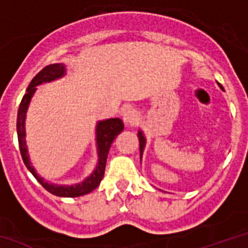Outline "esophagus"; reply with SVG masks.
<instances>
[{
	"mask_svg": "<svg viewBox=\"0 0 248 248\" xmlns=\"http://www.w3.org/2000/svg\"><path fill=\"white\" fill-rule=\"evenodd\" d=\"M123 120L125 124H129V125H134L137 122H138V114L134 109L129 108V109L124 110L123 112Z\"/></svg>",
	"mask_w": 248,
	"mask_h": 248,
	"instance_id": "34e87169",
	"label": "esophagus"
}]
</instances>
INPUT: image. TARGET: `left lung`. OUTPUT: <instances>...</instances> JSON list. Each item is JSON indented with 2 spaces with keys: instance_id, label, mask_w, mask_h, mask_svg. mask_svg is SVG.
I'll return each mask as SVG.
<instances>
[{
  "instance_id": "left-lung-1",
  "label": "left lung",
  "mask_w": 248,
  "mask_h": 248,
  "mask_svg": "<svg viewBox=\"0 0 248 248\" xmlns=\"http://www.w3.org/2000/svg\"><path fill=\"white\" fill-rule=\"evenodd\" d=\"M222 87V86H220ZM138 138H139V151H140V157H142V152L143 149H144V146H146V138L143 136V133L139 130L138 133Z\"/></svg>"
}]
</instances>
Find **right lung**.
<instances>
[{"label": "right lung", "instance_id": "right-lung-1", "mask_svg": "<svg viewBox=\"0 0 248 248\" xmlns=\"http://www.w3.org/2000/svg\"><path fill=\"white\" fill-rule=\"evenodd\" d=\"M65 68L64 64L62 63H55V64H49L40 71L38 75L31 79L30 85L28 86L26 93L22 97L20 102V108L17 112V123H16V128H17V139H18V147H20V153H21L22 161L28 167V170L32 173V176L39 181V184L48 190L49 193L53 195L62 196V198H76V196H82L86 194L91 193L92 190H95L101 183L104 172H105L106 159H108V153L111 147V143L116 138L118 134L123 132L124 124L119 118H112V119L102 120L97 123L96 125V144H97V166H96L95 171L87 177V179L81 184L77 185H54V184L46 183V180L40 177L36 173L35 169L31 166V162L29 159L28 155V147H26L25 140V118L26 111H28L29 104L31 100L32 95L36 90V86L42 85L44 82H50L57 78H61L64 76Z\"/></svg>", "mask_w": 248, "mask_h": 248}]
</instances>
